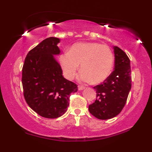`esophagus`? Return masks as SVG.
Segmentation results:
<instances>
[{
  "instance_id": "34e87169",
  "label": "esophagus",
  "mask_w": 152,
  "mask_h": 152,
  "mask_svg": "<svg viewBox=\"0 0 152 152\" xmlns=\"http://www.w3.org/2000/svg\"><path fill=\"white\" fill-rule=\"evenodd\" d=\"M84 88H85L84 86H78V90H79V91L84 90Z\"/></svg>"
}]
</instances>
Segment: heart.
Masks as SVG:
<instances>
[{
  "mask_svg": "<svg viewBox=\"0 0 152 152\" xmlns=\"http://www.w3.org/2000/svg\"><path fill=\"white\" fill-rule=\"evenodd\" d=\"M114 58L107 45L95 42L77 43L69 52L60 56V64L64 76L68 80L75 77L81 65L80 80L83 82L93 81L95 84L104 82L113 69Z\"/></svg>",
  "mask_w": 152,
  "mask_h": 152,
  "instance_id": "obj_1",
  "label": "heart"
}]
</instances>
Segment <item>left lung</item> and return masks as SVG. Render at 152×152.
<instances>
[{
    "label": "left lung",
    "mask_w": 152,
    "mask_h": 152,
    "mask_svg": "<svg viewBox=\"0 0 152 152\" xmlns=\"http://www.w3.org/2000/svg\"><path fill=\"white\" fill-rule=\"evenodd\" d=\"M114 70L102 84L93 87L97 98L89 112L99 120L111 119L122 111L132 88L130 60L124 52L114 46Z\"/></svg>",
    "instance_id": "obj_1"
}]
</instances>
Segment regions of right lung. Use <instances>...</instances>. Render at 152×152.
<instances>
[{
    "label": "right lung",
    "mask_w": 152,
    "mask_h": 152,
    "mask_svg": "<svg viewBox=\"0 0 152 152\" xmlns=\"http://www.w3.org/2000/svg\"><path fill=\"white\" fill-rule=\"evenodd\" d=\"M59 39L49 37L31 50L22 69V85L26 102L33 111L45 118H57L67 111L70 93L77 85L62 75L54 56L59 55Z\"/></svg>",
    "instance_id": "obj_1"
}]
</instances>
